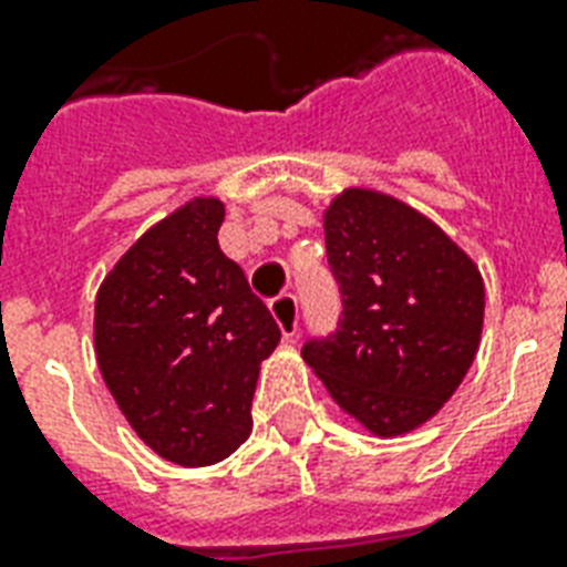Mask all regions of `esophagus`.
Returning a JSON list of instances; mask_svg holds the SVG:
<instances>
[{"mask_svg": "<svg viewBox=\"0 0 567 567\" xmlns=\"http://www.w3.org/2000/svg\"><path fill=\"white\" fill-rule=\"evenodd\" d=\"M270 315L276 318L285 338L297 336V329H300V300L293 293H282V297L270 300Z\"/></svg>", "mask_w": 567, "mask_h": 567, "instance_id": "obj_1", "label": "esophagus"}]
</instances>
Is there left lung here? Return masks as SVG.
I'll return each mask as SVG.
<instances>
[{"label": "left lung", "instance_id": "left-lung-1", "mask_svg": "<svg viewBox=\"0 0 567 567\" xmlns=\"http://www.w3.org/2000/svg\"><path fill=\"white\" fill-rule=\"evenodd\" d=\"M341 318L302 359L347 414L391 439L447 403L483 336L476 265L423 214L379 190L347 188L323 214Z\"/></svg>", "mask_w": 567, "mask_h": 567}]
</instances>
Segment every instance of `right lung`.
I'll return each instance as SVG.
<instances>
[{
  "label": "right lung",
  "instance_id": "right-lung-1",
  "mask_svg": "<svg viewBox=\"0 0 567 567\" xmlns=\"http://www.w3.org/2000/svg\"><path fill=\"white\" fill-rule=\"evenodd\" d=\"M223 203L196 196L128 247L96 293L102 379L132 430L167 462L203 467L249 439L258 371L279 327L217 231Z\"/></svg>",
  "mask_w": 567,
  "mask_h": 567
}]
</instances>
